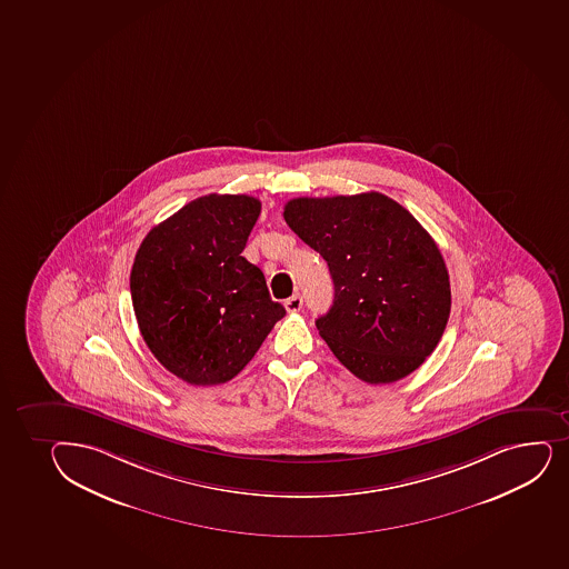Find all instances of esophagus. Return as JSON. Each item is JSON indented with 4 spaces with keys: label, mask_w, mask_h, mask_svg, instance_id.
<instances>
[{
    "label": "esophagus",
    "mask_w": 569,
    "mask_h": 569,
    "mask_svg": "<svg viewBox=\"0 0 569 569\" xmlns=\"http://www.w3.org/2000/svg\"><path fill=\"white\" fill-rule=\"evenodd\" d=\"M300 308H302V297L300 295H293V297L286 300V310L289 313L299 312Z\"/></svg>",
    "instance_id": "obj_1"
}]
</instances>
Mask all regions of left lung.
Wrapping results in <instances>:
<instances>
[{"instance_id":"8db88e82","label":"left lung","mask_w":569,"mask_h":569,"mask_svg":"<svg viewBox=\"0 0 569 569\" xmlns=\"http://www.w3.org/2000/svg\"><path fill=\"white\" fill-rule=\"evenodd\" d=\"M283 218L329 264L335 300L316 327L338 361L372 386L421 367L451 312L443 257L421 223L378 191L299 197Z\"/></svg>"}]
</instances>
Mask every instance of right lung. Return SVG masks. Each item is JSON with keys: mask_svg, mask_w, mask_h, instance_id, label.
I'll list each match as a JSON object with an SVG mask.
<instances>
[{"mask_svg": "<svg viewBox=\"0 0 569 569\" xmlns=\"http://www.w3.org/2000/svg\"><path fill=\"white\" fill-rule=\"evenodd\" d=\"M259 214L256 197L210 193L153 227L137 250L129 288L142 338L190 386L234 378L286 316L242 257Z\"/></svg>", "mask_w": 569, "mask_h": 569, "instance_id": "right-lung-1", "label": "right lung"}]
</instances>
